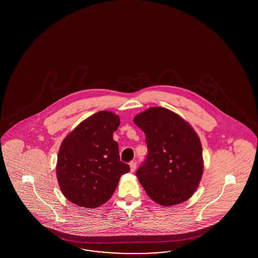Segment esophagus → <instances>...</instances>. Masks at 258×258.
<instances>
[{
  "instance_id": "obj_1",
  "label": "esophagus",
  "mask_w": 258,
  "mask_h": 258,
  "mask_svg": "<svg viewBox=\"0 0 258 258\" xmlns=\"http://www.w3.org/2000/svg\"><path fill=\"white\" fill-rule=\"evenodd\" d=\"M130 167H131V171H135V170H136V163H134V162H132V163L130 164Z\"/></svg>"
}]
</instances>
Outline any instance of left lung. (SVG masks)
Wrapping results in <instances>:
<instances>
[{
	"label": "left lung",
	"mask_w": 258,
	"mask_h": 258,
	"mask_svg": "<svg viewBox=\"0 0 258 258\" xmlns=\"http://www.w3.org/2000/svg\"><path fill=\"white\" fill-rule=\"evenodd\" d=\"M133 122L145 133L149 149L136 173L147 194L165 207L186 202L203 174V148L195 130L163 107L146 109Z\"/></svg>",
	"instance_id": "left-lung-1"
}]
</instances>
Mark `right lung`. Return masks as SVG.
Here are the masks:
<instances>
[{
    "label": "right lung",
    "mask_w": 258,
    "mask_h": 258,
    "mask_svg": "<svg viewBox=\"0 0 258 258\" xmlns=\"http://www.w3.org/2000/svg\"><path fill=\"white\" fill-rule=\"evenodd\" d=\"M117 114L101 110L83 120L59 147L55 166L63 196L79 207L96 208L107 203L130 166L120 161L113 133Z\"/></svg>",
    "instance_id": "1"
}]
</instances>
